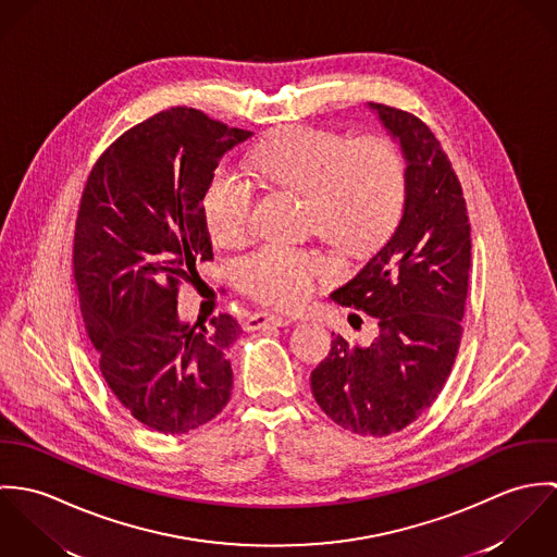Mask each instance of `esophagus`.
Segmentation results:
<instances>
[{
  "mask_svg": "<svg viewBox=\"0 0 557 557\" xmlns=\"http://www.w3.org/2000/svg\"><path fill=\"white\" fill-rule=\"evenodd\" d=\"M287 323H292V319L278 315V313H255L246 321V327L248 330H259V327H265V325H287Z\"/></svg>",
  "mask_w": 557,
  "mask_h": 557,
  "instance_id": "esophagus-1",
  "label": "esophagus"
}]
</instances>
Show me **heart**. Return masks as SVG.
<instances>
[{"mask_svg": "<svg viewBox=\"0 0 557 557\" xmlns=\"http://www.w3.org/2000/svg\"><path fill=\"white\" fill-rule=\"evenodd\" d=\"M248 166L263 184L307 195L309 219L319 236L349 255H362L388 238L403 210L405 162L386 139L349 144L327 131L292 128L263 144ZM252 199V184L236 169L214 171L201 201L214 242L236 244L244 238ZM325 268L313 252L263 244L238 259L236 281L257 300L296 307Z\"/></svg>", "mask_w": 557, "mask_h": 557, "instance_id": "heart-1", "label": "heart"}]
</instances>
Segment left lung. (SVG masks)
<instances>
[{
	"instance_id": "left-lung-1",
	"label": "left lung",
	"mask_w": 557,
	"mask_h": 557,
	"mask_svg": "<svg viewBox=\"0 0 557 557\" xmlns=\"http://www.w3.org/2000/svg\"><path fill=\"white\" fill-rule=\"evenodd\" d=\"M369 109L405 159L403 214L391 239L330 298L377 318L380 334L369 347L334 336L311 388L336 424L384 437L431 407L450 375L472 238L459 177L429 126L395 107Z\"/></svg>"
}]
</instances>
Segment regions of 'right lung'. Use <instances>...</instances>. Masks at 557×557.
Listing matches in <instances>:
<instances>
[{"mask_svg": "<svg viewBox=\"0 0 557 557\" xmlns=\"http://www.w3.org/2000/svg\"><path fill=\"white\" fill-rule=\"evenodd\" d=\"M252 133L173 107L124 133L94 164L75 227V283L100 373L146 426L180 435L232 397V315L188 323L177 285L212 259L203 193L221 159ZM197 272V270H195Z\"/></svg>", "mask_w": 557, "mask_h": 557, "instance_id": "obj_1", "label": "right lung"}]
</instances>
